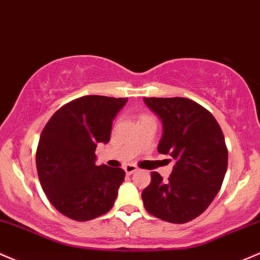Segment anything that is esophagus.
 <instances>
[{
  "label": "esophagus",
  "mask_w": 260,
  "mask_h": 260,
  "mask_svg": "<svg viewBox=\"0 0 260 260\" xmlns=\"http://www.w3.org/2000/svg\"><path fill=\"white\" fill-rule=\"evenodd\" d=\"M124 171H125V173L127 174V176H131V174L135 173V172L138 171V167H136V166H134V165H126L124 167Z\"/></svg>",
  "instance_id": "34e87169"
}]
</instances>
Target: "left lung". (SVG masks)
I'll use <instances>...</instances> for the list:
<instances>
[{
  "instance_id": "8db88e82",
  "label": "left lung",
  "mask_w": 260,
  "mask_h": 260,
  "mask_svg": "<svg viewBox=\"0 0 260 260\" xmlns=\"http://www.w3.org/2000/svg\"><path fill=\"white\" fill-rule=\"evenodd\" d=\"M159 118L163 134L157 150L176 159L167 180L157 172L141 197L151 215L185 223L203 214L222 185L227 152L220 125L209 110L188 98H144Z\"/></svg>"
}]
</instances>
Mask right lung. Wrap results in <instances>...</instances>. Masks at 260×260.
I'll return each mask as SVG.
<instances>
[{"mask_svg":"<svg viewBox=\"0 0 260 260\" xmlns=\"http://www.w3.org/2000/svg\"><path fill=\"white\" fill-rule=\"evenodd\" d=\"M126 102L78 98L60 108L42 131L37 150L40 184L52 205L72 220H92L114 205L125 172L95 165V148L109 142L113 120Z\"/></svg>","mask_w":260,"mask_h":260,"instance_id":"add662e5","label":"right lung"}]
</instances>
